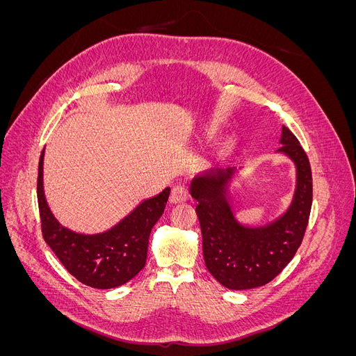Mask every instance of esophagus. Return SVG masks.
<instances>
[{
  "instance_id": "1",
  "label": "esophagus",
  "mask_w": 356,
  "mask_h": 356,
  "mask_svg": "<svg viewBox=\"0 0 356 356\" xmlns=\"http://www.w3.org/2000/svg\"><path fill=\"white\" fill-rule=\"evenodd\" d=\"M188 199V193L186 190L184 186H175L170 191V196H169V202L172 204H177L181 202H186Z\"/></svg>"
}]
</instances>
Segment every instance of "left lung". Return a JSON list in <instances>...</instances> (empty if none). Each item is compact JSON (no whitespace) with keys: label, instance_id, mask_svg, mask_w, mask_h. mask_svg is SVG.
<instances>
[{"label":"left lung","instance_id":"1","mask_svg":"<svg viewBox=\"0 0 356 356\" xmlns=\"http://www.w3.org/2000/svg\"><path fill=\"white\" fill-rule=\"evenodd\" d=\"M279 144L275 153L293 161L296 187L286 209L272 221L251 225L238 218L230 197L236 166L211 169L190 181V195L197 200L204 264L229 289H251L273 281L303 241L312 208L309 159L285 126Z\"/></svg>","mask_w":356,"mask_h":356}]
</instances>
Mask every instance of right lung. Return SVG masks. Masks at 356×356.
Listing matches in <instances>:
<instances>
[{"label": "right lung", "mask_w": 356, "mask_h": 356, "mask_svg": "<svg viewBox=\"0 0 356 356\" xmlns=\"http://www.w3.org/2000/svg\"><path fill=\"white\" fill-rule=\"evenodd\" d=\"M44 152L38 165V208L42 238L67 270L81 284L110 289L131 281L147 261L148 238L165 211L170 188L139 202L113 227L80 233L62 225L51 212L44 193Z\"/></svg>", "instance_id": "1"}]
</instances>
